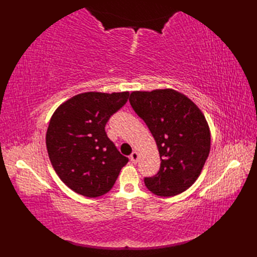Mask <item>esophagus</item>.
I'll use <instances>...</instances> for the list:
<instances>
[{"mask_svg":"<svg viewBox=\"0 0 257 257\" xmlns=\"http://www.w3.org/2000/svg\"><path fill=\"white\" fill-rule=\"evenodd\" d=\"M130 160L133 161V163H137L138 160H139V154L138 151H134L132 156H130Z\"/></svg>","mask_w":257,"mask_h":257,"instance_id":"34e87169","label":"esophagus"}]
</instances>
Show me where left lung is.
<instances>
[{"label":"left lung","instance_id":"obj_1","mask_svg":"<svg viewBox=\"0 0 257 257\" xmlns=\"http://www.w3.org/2000/svg\"><path fill=\"white\" fill-rule=\"evenodd\" d=\"M130 105L148 125L160 155V170L145 183L152 193L184 192L201 174L211 149L210 127L201 109L172 88L133 91Z\"/></svg>","mask_w":257,"mask_h":257}]
</instances>
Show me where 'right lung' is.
Here are the masks:
<instances>
[{"label":"right lung","mask_w":257,"mask_h":257,"mask_svg":"<svg viewBox=\"0 0 257 257\" xmlns=\"http://www.w3.org/2000/svg\"><path fill=\"white\" fill-rule=\"evenodd\" d=\"M129 91H87L54 111L46 133L47 154L59 179L88 198L107 193L127 165L107 137L105 125L128 100Z\"/></svg>","instance_id":"right-lung-1"}]
</instances>
